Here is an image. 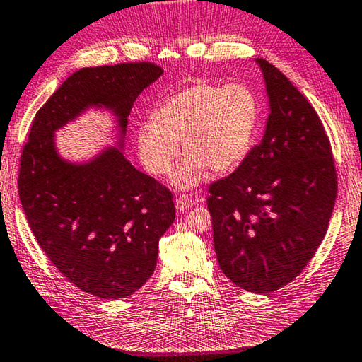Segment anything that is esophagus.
<instances>
[{
    "mask_svg": "<svg viewBox=\"0 0 362 362\" xmlns=\"http://www.w3.org/2000/svg\"><path fill=\"white\" fill-rule=\"evenodd\" d=\"M176 210L177 212H186V210H189L194 205V200L186 196V194H182V196H180L176 199Z\"/></svg>",
    "mask_w": 362,
    "mask_h": 362,
    "instance_id": "obj_1",
    "label": "esophagus"
}]
</instances>
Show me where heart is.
Instances as JSON below:
<instances>
[{"instance_id":"1","label":"heart","mask_w":362,"mask_h":362,"mask_svg":"<svg viewBox=\"0 0 362 362\" xmlns=\"http://www.w3.org/2000/svg\"><path fill=\"white\" fill-rule=\"evenodd\" d=\"M259 119V98L249 86L192 79L160 100L150 124L139 127V157L148 173L165 176L181 142L186 158L173 181L177 187H192L202 181L205 166L223 173L243 162L252 147Z\"/></svg>"}]
</instances>
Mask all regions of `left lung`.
Listing matches in <instances>:
<instances>
[{"label": "left lung", "mask_w": 362, "mask_h": 362, "mask_svg": "<svg viewBox=\"0 0 362 362\" xmlns=\"http://www.w3.org/2000/svg\"><path fill=\"white\" fill-rule=\"evenodd\" d=\"M270 115L262 141L209 186L214 246L223 274L243 290L272 293L314 257L335 205L338 177L319 115L265 59Z\"/></svg>", "instance_id": "left-lung-1"}]
</instances>
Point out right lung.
I'll return each mask as SVG.
<instances>
[{
  "instance_id": "add662e5",
  "label": "right lung",
  "mask_w": 362,
  "mask_h": 362,
  "mask_svg": "<svg viewBox=\"0 0 362 362\" xmlns=\"http://www.w3.org/2000/svg\"><path fill=\"white\" fill-rule=\"evenodd\" d=\"M162 74L148 61L76 71L37 111L21 153L18 189L33 236L61 275L100 299L131 296L152 276L158 241L175 220L173 194L119 148L86 165L64 162L53 131L103 105L124 134L139 93Z\"/></svg>"
}]
</instances>
